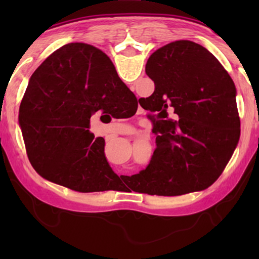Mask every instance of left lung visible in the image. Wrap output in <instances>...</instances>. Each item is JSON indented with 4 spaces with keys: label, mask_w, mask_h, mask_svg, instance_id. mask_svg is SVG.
I'll use <instances>...</instances> for the list:
<instances>
[{
    "label": "left lung",
    "mask_w": 259,
    "mask_h": 259,
    "mask_svg": "<svg viewBox=\"0 0 259 259\" xmlns=\"http://www.w3.org/2000/svg\"><path fill=\"white\" fill-rule=\"evenodd\" d=\"M145 72L155 85L144 100L155 113L156 150L130 184L151 195L203 191L224 171L239 143L234 82L211 52L187 40L153 52Z\"/></svg>",
    "instance_id": "obj_1"
}]
</instances>
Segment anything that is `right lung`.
<instances>
[{
    "mask_svg": "<svg viewBox=\"0 0 259 259\" xmlns=\"http://www.w3.org/2000/svg\"><path fill=\"white\" fill-rule=\"evenodd\" d=\"M136 103L112 61L94 52L93 46L59 48L30 76L20 104L19 124L30 164L47 181L73 191L114 190L119 176L105 157V139L89 131L90 117L122 108L133 116Z\"/></svg>",
    "mask_w": 259,
    "mask_h": 259,
    "instance_id": "right-lung-1",
    "label": "right lung"
}]
</instances>
